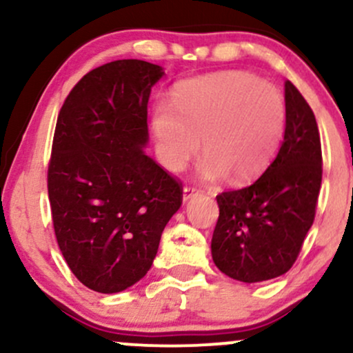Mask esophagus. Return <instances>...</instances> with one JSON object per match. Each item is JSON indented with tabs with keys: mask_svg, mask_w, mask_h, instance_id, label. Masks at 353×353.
Listing matches in <instances>:
<instances>
[{
	"mask_svg": "<svg viewBox=\"0 0 353 353\" xmlns=\"http://www.w3.org/2000/svg\"><path fill=\"white\" fill-rule=\"evenodd\" d=\"M197 192H199V189H197L196 185H185L184 190H182V201L188 202L189 199H192Z\"/></svg>",
	"mask_w": 353,
	"mask_h": 353,
	"instance_id": "1",
	"label": "esophagus"
}]
</instances>
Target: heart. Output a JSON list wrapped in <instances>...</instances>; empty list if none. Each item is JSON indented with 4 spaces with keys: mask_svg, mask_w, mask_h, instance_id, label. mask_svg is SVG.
I'll return each mask as SVG.
<instances>
[{
    "mask_svg": "<svg viewBox=\"0 0 353 353\" xmlns=\"http://www.w3.org/2000/svg\"><path fill=\"white\" fill-rule=\"evenodd\" d=\"M285 117V104L274 86L249 72L225 71L181 83L172 106L154 109L152 129L161 161L171 171L196 156L202 139V177L228 176L242 184L274 159Z\"/></svg>",
    "mask_w": 353,
    "mask_h": 353,
    "instance_id": "b5f03b06",
    "label": "heart"
}]
</instances>
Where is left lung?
I'll return each instance as SVG.
<instances>
[{
	"instance_id": "left-lung-1",
	"label": "left lung",
	"mask_w": 353,
	"mask_h": 353,
	"mask_svg": "<svg viewBox=\"0 0 353 353\" xmlns=\"http://www.w3.org/2000/svg\"><path fill=\"white\" fill-rule=\"evenodd\" d=\"M285 132L281 149L254 184L216 197L214 264L241 282L285 274L314 224L322 185V145L314 111L290 81L285 83Z\"/></svg>"
}]
</instances>
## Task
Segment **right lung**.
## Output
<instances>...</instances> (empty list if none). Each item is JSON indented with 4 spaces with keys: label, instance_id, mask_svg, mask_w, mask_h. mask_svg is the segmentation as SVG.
<instances>
[{
    "label": "right lung",
    "instance_id": "right-lung-1",
    "mask_svg": "<svg viewBox=\"0 0 353 353\" xmlns=\"http://www.w3.org/2000/svg\"><path fill=\"white\" fill-rule=\"evenodd\" d=\"M163 74L148 61H111L78 81L58 114L52 225L71 272L96 292H121L148 274L182 204L181 181L143 151L149 94Z\"/></svg>",
    "mask_w": 353,
    "mask_h": 353
}]
</instances>
